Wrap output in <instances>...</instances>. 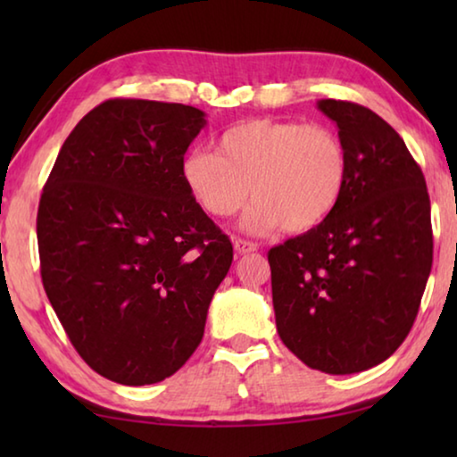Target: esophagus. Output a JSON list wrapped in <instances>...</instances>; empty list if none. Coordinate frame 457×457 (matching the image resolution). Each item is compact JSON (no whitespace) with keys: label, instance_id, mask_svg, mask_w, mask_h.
<instances>
[{"label":"esophagus","instance_id":"1","mask_svg":"<svg viewBox=\"0 0 457 457\" xmlns=\"http://www.w3.org/2000/svg\"><path fill=\"white\" fill-rule=\"evenodd\" d=\"M234 247H236V252L237 253H252V252H256L258 250V244L256 242H250V239H242V237H236L234 239Z\"/></svg>","mask_w":457,"mask_h":457}]
</instances>
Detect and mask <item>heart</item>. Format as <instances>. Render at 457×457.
<instances>
[{
	"label": "heart",
	"instance_id": "heart-1",
	"mask_svg": "<svg viewBox=\"0 0 457 457\" xmlns=\"http://www.w3.org/2000/svg\"><path fill=\"white\" fill-rule=\"evenodd\" d=\"M181 177L213 218H231L252 191L244 229L268 234L282 226L298 234L337 210L349 181V153L327 125L256 119L228 129L218 153L189 151Z\"/></svg>",
	"mask_w": 457,
	"mask_h": 457
}]
</instances>
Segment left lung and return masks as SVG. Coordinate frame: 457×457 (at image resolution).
I'll list each match as a JSON object with an SVG mask.
<instances>
[{
	"mask_svg": "<svg viewBox=\"0 0 457 457\" xmlns=\"http://www.w3.org/2000/svg\"><path fill=\"white\" fill-rule=\"evenodd\" d=\"M349 153L343 199L320 226L268 252L282 343L311 369L361 373L389 359L411 330L433 262L421 167L389 122L324 98Z\"/></svg>",
	"mask_w": 457,
	"mask_h": 457,
	"instance_id": "left-lung-1",
	"label": "left lung"
}]
</instances>
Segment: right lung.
<instances>
[{"label":"right lung","mask_w":457,"mask_h":457,"mask_svg":"<svg viewBox=\"0 0 457 457\" xmlns=\"http://www.w3.org/2000/svg\"><path fill=\"white\" fill-rule=\"evenodd\" d=\"M195 106L111 98L62 145L37 207L44 290L84 362L120 385L179 370L234 260L185 185Z\"/></svg>","instance_id":"right-lung-1"}]
</instances>
